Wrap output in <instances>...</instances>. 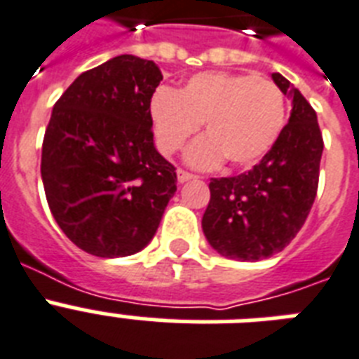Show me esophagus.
<instances>
[{"label":"esophagus","instance_id":"obj_1","mask_svg":"<svg viewBox=\"0 0 359 359\" xmlns=\"http://www.w3.org/2000/svg\"><path fill=\"white\" fill-rule=\"evenodd\" d=\"M177 179H179V182H188V180H191V179H197V175L188 173V171H184V170H179L177 171Z\"/></svg>","mask_w":359,"mask_h":359}]
</instances>
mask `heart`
<instances>
[{
	"label": "heart",
	"instance_id": "b5f03b06",
	"mask_svg": "<svg viewBox=\"0 0 359 359\" xmlns=\"http://www.w3.org/2000/svg\"><path fill=\"white\" fill-rule=\"evenodd\" d=\"M149 110L164 154L182 149L205 121L206 136L186 154L201 170L223 158L232 168L256 164L280 138L287 114L284 92L273 81L225 72L194 75L177 94L158 90Z\"/></svg>",
	"mask_w": 359,
	"mask_h": 359
}]
</instances>
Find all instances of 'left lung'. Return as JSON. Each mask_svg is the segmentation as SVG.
<instances>
[{
	"mask_svg": "<svg viewBox=\"0 0 359 359\" xmlns=\"http://www.w3.org/2000/svg\"><path fill=\"white\" fill-rule=\"evenodd\" d=\"M293 109L273 149L247 173L210 180L203 232L219 255L256 262L280 252L302 229L316 201L323 134L304 95L271 75Z\"/></svg>",
	"mask_w": 359,
	"mask_h": 359,
	"instance_id": "obj_1",
	"label": "left lung"
}]
</instances>
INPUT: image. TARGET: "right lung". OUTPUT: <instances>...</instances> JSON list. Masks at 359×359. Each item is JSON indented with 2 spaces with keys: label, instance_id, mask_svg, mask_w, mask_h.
<instances>
[{
  "label": "right lung",
  "instance_id": "add662e5",
  "mask_svg": "<svg viewBox=\"0 0 359 359\" xmlns=\"http://www.w3.org/2000/svg\"><path fill=\"white\" fill-rule=\"evenodd\" d=\"M153 60L119 55L79 75L53 107L42 144L49 210L79 249L130 256L158 229L177 173L153 142Z\"/></svg>",
  "mask_w": 359,
  "mask_h": 359
}]
</instances>
